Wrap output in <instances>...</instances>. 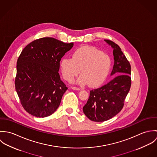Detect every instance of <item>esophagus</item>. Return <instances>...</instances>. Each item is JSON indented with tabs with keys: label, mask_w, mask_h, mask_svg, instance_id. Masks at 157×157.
Instances as JSON below:
<instances>
[{
	"label": "esophagus",
	"mask_w": 157,
	"mask_h": 157,
	"mask_svg": "<svg viewBox=\"0 0 157 157\" xmlns=\"http://www.w3.org/2000/svg\"><path fill=\"white\" fill-rule=\"evenodd\" d=\"M71 88H72V90H80V88H77V87H75V86H71Z\"/></svg>",
	"instance_id": "1"
}]
</instances>
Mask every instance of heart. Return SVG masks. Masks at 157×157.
Instances as JSON below:
<instances>
[{"label":"heart","instance_id":"heart-1","mask_svg":"<svg viewBox=\"0 0 157 157\" xmlns=\"http://www.w3.org/2000/svg\"><path fill=\"white\" fill-rule=\"evenodd\" d=\"M112 66L110 56L95 47L83 46L76 49L72 59L63 58L60 67L63 78L72 81L80 73L77 79L80 85L89 83L90 86H97L103 83L108 78Z\"/></svg>","mask_w":157,"mask_h":157}]
</instances>
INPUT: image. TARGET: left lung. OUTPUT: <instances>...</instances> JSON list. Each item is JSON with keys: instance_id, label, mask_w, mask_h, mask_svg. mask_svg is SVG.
I'll return each mask as SVG.
<instances>
[{"instance_id": "1", "label": "left lung", "mask_w": 157, "mask_h": 157, "mask_svg": "<svg viewBox=\"0 0 157 157\" xmlns=\"http://www.w3.org/2000/svg\"><path fill=\"white\" fill-rule=\"evenodd\" d=\"M105 41L113 49L114 64L111 75L115 76L104 86L90 90L89 99L83 108L90 120L102 122L120 112L131 85V67L129 61L117 44Z\"/></svg>"}]
</instances>
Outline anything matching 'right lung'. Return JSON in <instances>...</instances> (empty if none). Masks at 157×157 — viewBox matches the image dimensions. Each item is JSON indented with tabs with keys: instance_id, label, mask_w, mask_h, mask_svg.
Returning a JSON list of instances; mask_svg holds the SVG:
<instances>
[{
	"instance_id": "1",
	"label": "right lung",
	"mask_w": 157,
	"mask_h": 157,
	"mask_svg": "<svg viewBox=\"0 0 157 157\" xmlns=\"http://www.w3.org/2000/svg\"><path fill=\"white\" fill-rule=\"evenodd\" d=\"M73 46L44 37L23 49L17 62L15 87L23 108L29 114L44 118L59 108L67 90L59 74L60 62Z\"/></svg>"
}]
</instances>
